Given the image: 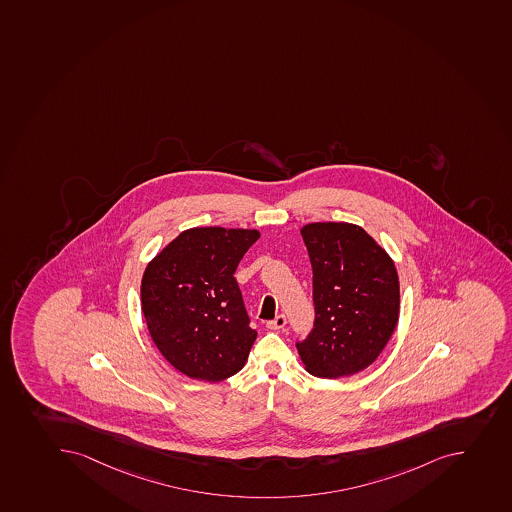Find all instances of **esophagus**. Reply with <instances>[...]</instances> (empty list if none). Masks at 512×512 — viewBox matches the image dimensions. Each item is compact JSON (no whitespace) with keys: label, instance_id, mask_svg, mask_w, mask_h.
<instances>
[{"label":"esophagus","instance_id":"esophagus-1","mask_svg":"<svg viewBox=\"0 0 512 512\" xmlns=\"http://www.w3.org/2000/svg\"><path fill=\"white\" fill-rule=\"evenodd\" d=\"M284 325H286V316H284V314H279V316L274 317L273 320L266 322V327L273 330L284 329Z\"/></svg>","mask_w":512,"mask_h":512}]
</instances>
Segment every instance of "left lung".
<instances>
[{
    "mask_svg": "<svg viewBox=\"0 0 512 512\" xmlns=\"http://www.w3.org/2000/svg\"><path fill=\"white\" fill-rule=\"evenodd\" d=\"M301 235L311 258L316 319L297 350L312 375L349 377L375 362L397 327V269L360 226L311 223Z\"/></svg>",
    "mask_w": 512,
    "mask_h": 512,
    "instance_id": "1",
    "label": "left lung"
}]
</instances>
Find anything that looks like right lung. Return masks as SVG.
<instances>
[{"label": "right lung", "mask_w": 512, "mask_h": 512, "mask_svg": "<svg viewBox=\"0 0 512 512\" xmlns=\"http://www.w3.org/2000/svg\"><path fill=\"white\" fill-rule=\"evenodd\" d=\"M258 238L256 230L192 228L145 269V322L160 354L183 375L220 382L248 360L258 332L249 325L235 271Z\"/></svg>", "instance_id": "1"}]
</instances>
